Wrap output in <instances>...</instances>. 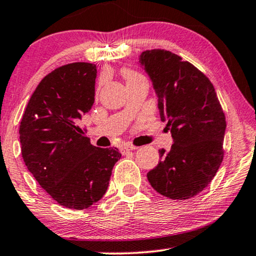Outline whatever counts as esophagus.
<instances>
[{
  "label": "esophagus",
  "mask_w": 256,
  "mask_h": 256,
  "mask_svg": "<svg viewBox=\"0 0 256 256\" xmlns=\"http://www.w3.org/2000/svg\"><path fill=\"white\" fill-rule=\"evenodd\" d=\"M135 149H138V146H135L132 144H124V146H121V152L126 154V152H130V150H135Z\"/></svg>",
  "instance_id": "obj_1"
}]
</instances>
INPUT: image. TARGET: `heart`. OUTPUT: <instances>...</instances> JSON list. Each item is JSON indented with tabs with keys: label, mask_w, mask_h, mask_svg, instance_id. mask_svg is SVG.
Segmentation results:
<instances>
[{
	"label": "heart",
	"mask_w": 256,
	"mask_h": 256,
	"mask_svg": "<svg viewBox=\"0 0 256 256\" xmlns=\"http://www.w3.org/2000/svg\"><path fill=\"white\" fill-rule=\"evenodd\" d=\"M122 73H124V76L126 78V80H127V82H132V80H135V79L140 78V76H142L138 72H136V71H134V70H130V68H124Z\"/></svg>",
	"instance_id": "1"
}]
</instances>
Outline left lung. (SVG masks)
I'll use <instances>...</instances> for the list:
<instances>
[{
    "mask_svg": "<svg viewBox=\"0 0 256 256\" xmlns=\"http://www.w3.org/2000/svg\"><path fill=\"white\" fill-rule=\"evenodd\" d=\"M138 62L152 79L160 120L168 121L174 138L170 152L160 150V160L146 177L164 197H194L211 183L224 158L226 118L214 87L196 66L170 51H143Z\"/></svg>",
    "mask_w": 256,
    "mask_h": 256,
    "instance_id": "8db88e82",
    "label": "left lung"
}]
</instances>
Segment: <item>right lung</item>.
<instances>
[{"label":"right lung","mask_w":256,"mask_h":256,"mask_svg":"<svg viewBox=\"0 0 256 256\" xmlns=\"http://www.w3.org/2000/svg\"><path fill=\"white\" fill-rule=\"evenodd\" d=\"M96 66L72 62L45 76L31 96L20 126L28 170L59 205L84 210L106 194L118 148L90 144L78 126L96 96Z\"/></svg>","instance_id":"1"}]
</instances>
